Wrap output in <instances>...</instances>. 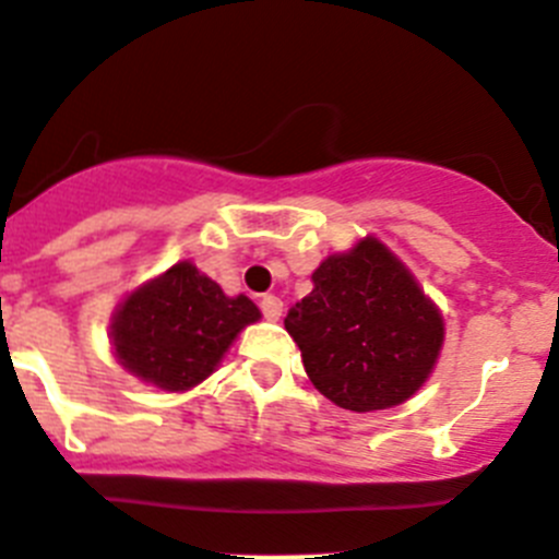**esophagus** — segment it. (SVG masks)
Segmentation results:
<instances>
[{"instance_id":"34e87169","label":"esophagus","mask_w":559,"mask_h":559,"mask_svg":"<svg viewBox=\"0 0 559 559\" xmlns=\"http://www.w3.org/2000/svg\"><path fill=\"white\" fill-rule=\"evenodd\" d=\"M261 312L266 320H280L282 314V298L274 296V293H266V296L261 298Z\"/></svg>"}]
</instances>
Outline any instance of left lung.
<instances>
[{"label":"left lung","instance_id":"8db88e82","mask_svg":"<svg viewBox=\"0 0 559 559\" xmlns=\"http://www.w3.org/2000/svg\"><path fill=\"white\" fill-rule=\"evenodd\" d=\"M285 329L314 389L353 413L416 394L443 345L438 307L378 239L325 258Z\"/></svg>","mask_w":559,"mask_h":559}]
</instances>
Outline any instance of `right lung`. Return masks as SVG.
<instances>
[{
  "instance_id": "add662e5",
  "label": "right lung",
  "mask_w": 559,
  "mask_h": 559,
  "mask_svg": "<svg viewBox=\"0 0 559 559\" xmlns=\"http://www.w3.org/2000/svg\"><path fill=\"white\" fill-rule=\"evenodd\" d=\"M258 318L250 298H228L192 263H176L121 304L110 334L132 374L165 391H185L209 378L236 334Z\"/></svg>"
}]
</instances>
